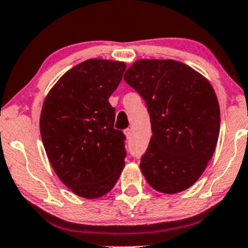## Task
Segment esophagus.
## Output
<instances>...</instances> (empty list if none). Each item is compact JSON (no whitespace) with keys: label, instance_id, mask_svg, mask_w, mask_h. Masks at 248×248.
<instances>
[{"label":"esophagus","instance_id":"obj_1","mask_svg":"<svg viewBox=\"0 0 248 248\" xmlns=\"http://www.w3.org/2000/svg\"><path fill=\"white\" fill-rule=\"evenodd\" d=\"M124 134H126L127 139H130V137H132V130H130L129 128H128V129L124 130Z\"/></svg>","mask_w":248,"mask_h":248}]
</instances>
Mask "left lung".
Wrapping results in <instances>:
<instances>
[{"instance_id":"left-lung-1","label":"left lung","mask_w":248,"mask_h":248,"mask_svg":"<svg viewBox=\"0 0 248 248\" xmlns=\"http://www.w3.org/2000/svg\"><path fill=\"white\" fill-rule=\"evenodd\" d=\"M145 100L153 137L141 157L142 173L158 192L189 188L213 157L220 115L210 83L173 60H139L124 76Z\"/></svg>"}]
</instances>
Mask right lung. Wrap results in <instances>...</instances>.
<instances>
[{"mask_svg": "<svg viewBox=\"0 0 248 248\" xmlns=\"http://www.w3.org/2000/svg\"><path fill=\"white\" fill-rule=\"evenodd\" d=\"M124 62L86 60L64 74L45 99L40 133L50 165L78 196L97 199L120 177L126 135L114 129L108 98L120 84Z\"/></svg>", "mask_w": 248, "mask_h": 248, "instance_id": "obj_1", "label": "right lung"}]
</instances>
